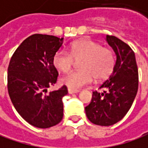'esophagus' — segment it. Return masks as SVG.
I'll return each instance as SVG.
<instances>
[{
	"label": "esophagus",
	"mask_w": 148,
	"mask_h": 148,
	"mask_svg": "<svg viewBox=\"0 0 148 148\" xmlns=\"http://www.w3.org/2000/svg\"><path fill=\"white\" fill-rule=\"evenodd\" d=\"M67 92H68L69 95H72V94H77V93H79L80 91L77 90V89H71V88H68V89H67Z\"/></svg>",
	"instance_id": "1"
}]
</instances>
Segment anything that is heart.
I'll return each mask as SVG.
<instances>
[{
  "instance_id": "b5f03b06",
  "label": "heart",
  "mask_w": 148,
  "mask_h": 148,
  "mask_svg": "<svg viewBox=\"0 0 148 148\" xmlns=\"http://www.w3.org/2000/svg\"><path fill=\"white\" fill-rule=\"evenodd\" d=\"M73 60H80V70L73 71L60 80V83L71 89H79L97 81L107 79L114 71L115 54L108 47L89 39H82L73 41L69 47V53L60 49L53 56V66L60 72L69 71Z\"/></svg>"
}]
</instances>
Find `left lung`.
<instances>
[{
	"mask_svg": "<svg viewBox=\"0 0 148 148\" xmlns=\"http://www.w3.org/2000/svg\"><path fill=\"white\" fill-rule=\"evenodd\" d=\"M106 40L116 54L115 66L100 87L103 92H93L85 112L92 123L108 127L120 121L132 107L138 91L139 75L133 49L115 36L107 35Z\"/></svg>",
	"mask_w": 148,
	"mask_h": 148,
	"instance_id": "8db88e82",
	"label": "left lung"
}]
</instances>
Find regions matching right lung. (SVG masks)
Segmentation results:
<instances>
[{
	"instance_id": "right-lung-1",
	"label": "right lung",
	"mask_w": 148,
	"mask_h": 148,
	"mask_svg": "<svg viewBox=\"0 0 148 148\" xmlns=\"http://www.w3.org/2000/svg\"><path fill=\"white\" fill-rule=\"evenodd\" d=\"M63 38L35 34L22 41L11 57L8 68V90L18 114L30 125L48 128L63 117L62 98L66 86L47 94L55 84L58 71L52 59Z\"/></svg>"
}]
</instances>
